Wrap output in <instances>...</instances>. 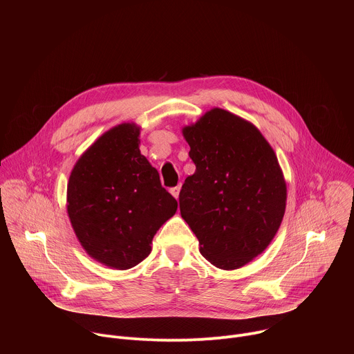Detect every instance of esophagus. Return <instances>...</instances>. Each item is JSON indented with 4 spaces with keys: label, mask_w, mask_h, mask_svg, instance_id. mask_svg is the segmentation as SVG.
Segmentation results:
<instances>
[{
    "label": "esophagus",
    "mask_w": 354,
    "mask_h": 354,
    "mask_svg": "<svg viewBox=\"0 0 354 354\" xmlns=\"http://www.w3.org/2000/svg\"><path fill=\"white\" fill-rule=\"evenodd\" d=\"M179 192H180V185H178V186H175V187L171 189V193H172V196H174L175 198L179 197Z\"/></svg>",
    "instance_id": "esophagus-1"
}]
</instances>
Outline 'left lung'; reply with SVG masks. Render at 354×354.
<instances>
[{
    "label": "left lung",
    "mask_w": 354,
    "mask_h": 354,
    "mask_svg": "<svg viewBox=\"0 0 354 354\" xmlns=\"http://www.w3.org/2000/svg\"><path fill=\"white\" fill-rule=\"evenodd\" d=\"M196 165L179 193L182 218L200 254L224 270L257 258L286 210V182L273 148L249 122L212 109L183 129Z\"/></svg>",
    "instance_id": "left-lung-1"
}]
</instances>
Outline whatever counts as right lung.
Segmentation results:
<instances>
[{"label":"right lung","instance_id":"right-lung-1","mask_svg":"<svg viewBox=\"0 0 354 354\" xmlns=\"http://www.w3.org/2000/svg\"><path fill=\"white\" fill-rule=\"evenodd\" d=\"M140 129L123 123L100 136L75 164L67 186L71 225L88 255L130 269L151 252L160 227L178 209L138 149Z\"/></svg>","mask_w":354,"mask_h":354}]
</instances>
